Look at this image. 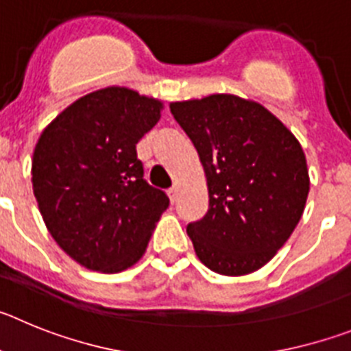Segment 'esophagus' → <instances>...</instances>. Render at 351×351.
Wrapping results in <instances>:
<instances>
[{
  "label": "esophagus",
  "instance_id": "esophagus-1",
  "mask_svg": "<svg viewBox=\"0 0 351 351\" xmlns=\"http://www.w3.org/2000/svg\"><path fill=\"white\" fill-rule=\"evenodd\" d=\"M178 191H179L178 186H172V188L169 190V197H170V202H172V204L178 200Z\"/></svg>",
  "mask_w": 351,
  "mask_h": 351
}]
</instances>
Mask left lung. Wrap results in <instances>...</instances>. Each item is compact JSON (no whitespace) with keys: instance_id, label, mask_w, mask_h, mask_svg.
Here are the masks:
<instances>
[{"instance_id":"obj_1","label":"left lung","mask_w":351,"mask_h":351,"mask_svg":"<svg viewBox=\"0 0 351 351\" xmlns=\"http://www.w3.org/2000/svg\"><path fill=\"white\" fill-rule=\"evenodd\" d=\"M193 142L209 188V209L188 225L195 253L210 271L243 276L263 267L304 213L306 156L278 117L234 95L170 104Z\"/></svg>"}]
</instances>
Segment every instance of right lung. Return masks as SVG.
<instances>
[{"label":"right lung","instance_id":"right-lung-1","mask_svg":"<svg viewBox=\"0 0 351 351\" xmlns=\"http://www.w3.org/2000/svg\"><path fill=\"white\" fill-rule=\"evenodd\" d=\"M160 117L161 101L105 88L64 108L40 135L33 193L56 243L84 267H132L169 207L137 158L138 141Z\"/></svg>","mask_w":351,"mask_h":351}]
</instances>
